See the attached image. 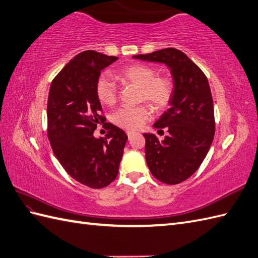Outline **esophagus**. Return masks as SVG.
<instances>
[{
	"instance_id": "34e87169",
	"label": "esophagus",
	"mask_w": 258,
	"mask_h": 258,
	"mask_svg": "<svg viewBox=\"0 0 258 258\" xmlns=\"http://www.w3.org/2000/svg\"><path fill=\"white\" fill-rule=\"evenodd\" d=\"M126 134H127V136H128V139H131V137L135 134V132H134V131H127Z\"/></svg>"
}]
</instances>
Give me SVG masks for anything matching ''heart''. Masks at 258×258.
Returning a JSON list of instances; mask_svg holds the SVG:
<instances>
[{
	"label": "heart",
	"instance_id": "heart-1",
	"mask_svg": "<svg viewBox=\"0 0 258 258\" xmlns=\"http://www.w3.org/2000/svg\"><path fill=\"white\" fill-rule=\"evenodd\" d=\"M114 78L125 85L140 88V100L147 101L156 111L164 110L172 97V82L169 78L157 76L151 66L132 63L115 73ZM98 100L103 105L112 106L117 101V89L110 77L102 76L95 87ZM148 105L137 107H121L113 113L112 122L126 130L141 128L152 117Z\"/></svg>",
	"mask_w": 258,
	"mask_h": 258
}]
</instances>
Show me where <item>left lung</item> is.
Returning a JSON list of instances; mask_svg holds the SVG:
<instances>
[{"label":"left lung","mask_w":258,"mask_h":258,"mask_svg":"<svg viewBox=\"0 0 258 258\" xmlns=\"http://www.w3.org/2000/svg\"><path fill=\"white\" fill-rule=\"evenodd\" d=\"M144 61L160 62L170 69L173 80L170 107L154 124L155 134H144L146 163L153 176L167 184L184 181L198 170L214 137V109L206 75L176 48L133 56Z\"/></svg>","instance_id":"obj_1"}]
</instances>
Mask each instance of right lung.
<instances>
[{"instance_id":"1","label":"right lung","mask_w":258,"mask_h":258,"mask_svg":"<svg viewBox=\"0 0 258 258\" xmlns=\"http://www.w3.org/2000/svg\"><path fill=\"white\" fill-rule=\"evenodd\" d=\"M94 50L78 53L64 66L49 89L48 139L55 156L75 180L93 189L109 185L118 173L127 135L107 124L105 137L93 132L105 117L95 93L101 71L117 60Z\"/></svg>"}]
</instances>
